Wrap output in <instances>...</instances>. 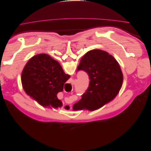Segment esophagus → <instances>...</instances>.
Masks as SVG:
<instances>
[{"label":"esophagus","instance_id":"34e87169","mask_svg":"<svg viewBox=\"0 0 151 151\" xmlns=\"http://www.w3.org/2000/svg\"><path fill=\"white\" fill-rule=\"evenodd\" d=\"M70 83H71L72 84H74V79H70Z\"/></svg>","mask_w":151,"mask_h":151}]
</instances>
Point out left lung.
<instances>
[{
  "instance_id": "obj_1",
  "label": "left lung",
  "mask_w": 151,
  "mask_h": 151,
  "mask_svg": "<svg viewBox=\"0 0 151 151\" xmlns=\"http://www.w3.org/2000/svg\"><path fill=\"white\" fill-rule=\"evenodd\" d=\"M79 70L88 73L90 82L81 99L73 106L75 110H95L115 98L120 91L122 72L115 58L108 52L101 50L87 52L80 61Z\"/></svg>"
}]
</instances>
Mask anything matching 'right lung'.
Here are the masks:
<instances>
[{"mask_svg": "<svg viewBox=\"0 0 151 151\" xmlns=\"http://www.w3.org/2000/svg\"><path fill=\"white\" fill-rule=\"evenodd\" d=\"M70 76L65 74L57 61L48 55L38 54L26 63L21 74L25 92L43 106L61 107L57 94L62 92Z\"/></svg>", "mask_w": 151, "mask_h": 151, "instance_id": "right-lung-1", "label": "right lung"}]
</instances>
